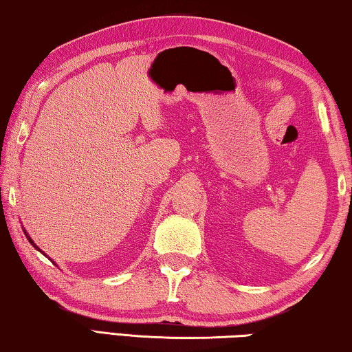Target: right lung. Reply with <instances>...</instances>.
I'll list each match as a JSON object with an SVG mask.
<instances>
[{
    "label": "right lung",
    "mask_w": 352,
    "mask_h": 352,
    "mask_svg": "<svg viewBox=\"0 0 352 352\" xmlns=\"http://www.w3.org/2000/svg\"><path fill=\"white\" fill-rule=\"evenodd\" d=\"M25 234H26V237H28V241H29V242H31V243H32V245H34L35 248H37V250H38V247H37V245H35V243H34V241L31 239V237H29V236H28V233H26V231H25ZM38 252H41V250H38Z\"/></svg>",
    "instance_id": "obj_1"
}]
</instances>
